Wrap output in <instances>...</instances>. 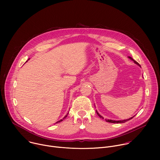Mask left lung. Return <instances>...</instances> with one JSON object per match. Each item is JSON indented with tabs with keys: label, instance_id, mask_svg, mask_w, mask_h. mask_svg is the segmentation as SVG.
I'll return each mask as SVG.
<instances>
[{
	"label": "left lung",
	"instance_id": "1",
	"mask_svg": "<svg viewBox=\"0 0 160 160\" xmlns=\"http://www.w3.org/2000/svg\"><path fill=\"white\" fill-rule=\"evenodd\" d=\"M128 58H130L131 60H132L135 64H138L139 66H140V64L137 62L136 61H135L134 59H133L131 57H128ZM96 112H97V114L98 115V116L99 117H101V118H102V119H104V118L102 117V116H101L98 113V112L96 111ZM133 117H131L130 118H128V119H127V120H119V121H115V120H106V121L107 122H109V123H125V122H127V121H128V120H131L132 118H133Z\"/></svg>",
	"mask_w": 160,
	"mask_h": 160
}]
</instances>
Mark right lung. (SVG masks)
Instances as JSON below:
<instances>
[{
    "instance_id": "add662e5",
    "label": "right lung",
    "mask_w": 160,
    "mask_h": 160,
    "mask_svg": "<svg viewBox=\"0 0 160 160\" xmlns=\"http://www.w3.org/2000/svg\"><path fill=\"white\" fill-rule=\"evenodd\" d=\"M68 114H67V115H66V116H65V117H64V118H62V119H61V120H59V121H58V122H57V123H59V122H62V121H63V120H64V118H66V117H67V115H68Z\"/></svg>"
}]
</instances>
